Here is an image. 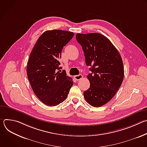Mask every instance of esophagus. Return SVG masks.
I'll use <instances>...</instances> for the list:
<instances>
[{"label": "esophagus", "instance_id": "1", "mask_svg": "<svg viewBox=\"0 0 147 147\" xmlns=\"http://www.w3.org/2000/svg\"><path fill=\"white\" fill-rule=\"evenodd\" d=\"M74 78L76 80H80L82 78V75L79 74V75L74 76Z\"/></svg>", "mask_w": 147, "mask_h": 147}]
</instances>
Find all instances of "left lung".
I'll return each instance as SVG.
<instances>
[{
	"label": "left lung",
	"instance_id": "1",
	"mask_svg": "<svg viewBox=\"0 0 147 147\" xmlns=\"http://www.w3.org/2000/svg\"><path fill=\"white\" fill-rule=\"evenodd\" d=\"M76 39L84 53L86 63L91 66L87 78L90 87L84 92L92 107H100L115 95L124 78L122 59L109 39L99 33L77 34Z\"/></svg>",
	"mask_w": 147,
	"mask_h": 147
}]
</instances>
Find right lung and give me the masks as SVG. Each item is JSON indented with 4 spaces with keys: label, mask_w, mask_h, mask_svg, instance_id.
<instances>
[{
    "label": "right lung",
    "mask_w": 147,
    "mask_h": 147,
    "mask_svg": "<svg viewBox=\"0 0 147 147\" xmlns=\"http://www.w3.org/2000/svg\"><path fill=\"white\" fill-rule=\"evenodd\" d=\"M73 32L53 30L44 32L30 53L27 74L31 88L39 99L48 106H56L67 97L73 81L59 60L61 51L72 39Z\"/></svg>",
    "instance_id": "right-lung-1"
}]
</instances>
